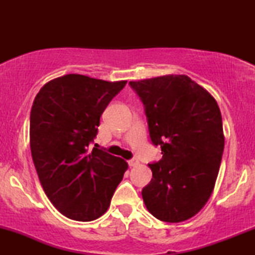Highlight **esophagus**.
Instances as JSON below:
<instances>
[{
	"instance_id": "1",
	"label": "esophagus",
	"mask_w": 255,
	"mask_h": 255,
	"mask_svg": "<svg viewBox=\"0 0 255 255\" xmlns=\"http://www.w3.org/2000/svg\"><path fill=\"white\" fill-rule=\"evenodd\" d=\"M139 163V161L137 159H131V160H128V166L130 167H134V166H137Z\"/></svg>"
}]
</instances>
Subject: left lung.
<instances>
[{"instance_id":"1","label":"left lung","mask_w":255,"mask_h":255,"mask_svg":"<svg viewBox=\"0 0 255 255\" xmlns=\"http://www.w3.org/2000/svg\"><path fill=\"white\" fill-rule=\"evenodd\" d=\"M140 97L151 140L162 158L149 163L152 180L141 191L147 210L162 222L180 223L204 207L217 180L224 151L219 107L187 75L130 81Z\"/></svg>"}]
</instances>
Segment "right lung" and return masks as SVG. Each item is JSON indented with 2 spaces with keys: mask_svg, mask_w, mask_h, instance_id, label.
Listing matches in <instances>:
<instances>
[{
  "mask_svg": "<svg viewBox=\"0 0 255 255\" xmlns=\"http://www.w3.org/2000/svg\"><path fill=\"white\" fill-rule=\"evenodd\" d=\"M125 85L67 74L45 83L33 101L30 147L34 167L48 200L73 221L101 217L128 167L103 149L89 151L101 115Z\"/></svg>",
  "mask_w": 255,
  "mask_h": 255,
  "instance_id": "right-lung-1",
  "label": "right lung"
}]
</instances>
